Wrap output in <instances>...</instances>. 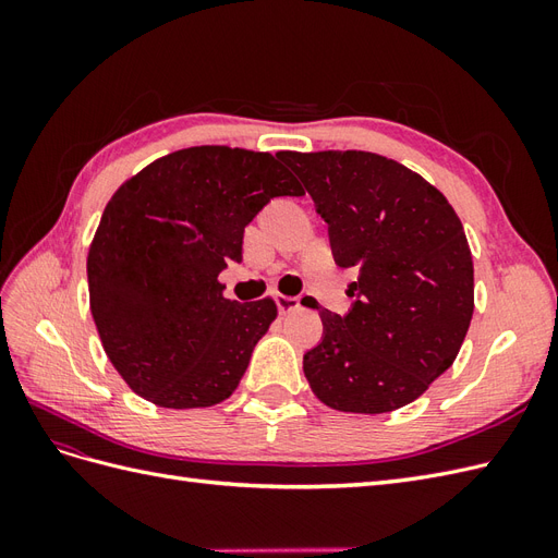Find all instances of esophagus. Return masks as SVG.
I'll return each instance as SVG.
<instances>
[{"mask_svg": "<svg viewBox=\"0 0 558 558\" xmlns=\"http://www.w3.org/2000/svg\"><path fill=\"white\" fill-rule=\"evenodd\" d=\"M275 302H277L279 314H291L300 307V298H293V295H277Z\"/></svg>", "mask_w": 558, "mask_h": 558, "instance_id": "34e87169", "label": "esophagus"}]
</instances>
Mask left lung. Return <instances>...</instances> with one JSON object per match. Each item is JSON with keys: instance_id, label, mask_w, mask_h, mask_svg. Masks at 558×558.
Returning a JSON list of instances; mask_svg holds the SVG:
<instances>
[{"instance_id": "1", "label": "left lung", "mask_w": 558, "mask_h": 558, "mask_svg": "<svg viewBox=\"0 0 558 558\" xmlns=\"http://www.w3.org/2000/svg\"><path fill=\"white\" fill-rule=\"evenodd\" d=\"M328 223L332 258L353 267L351 310H320L324 337L302 359L328 408L384 414L451 367L475 310L459 216L408 167L367 150H281Z\"/></svg>"}]
</instances>
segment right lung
<instances>
[{
	"instance_id": "1",
	"label": "right lung",
	"mask_w": 558,
	"mask_h": 558,
	"mask_svg": "<svg viewBox=\"0 0 558 558\" xmlns=\"http://www.w3.org/2000/svg\"><path fill=\"white\" fill-rule=\"evenodd\" d=\"M305 195L269 154L193 146L128 179L88 251L90 312L118 375L170 410L232 396L275 300L223 298L218 275L242 263L244 228L272 197Z\"/></svg>"
}]
</instances>
